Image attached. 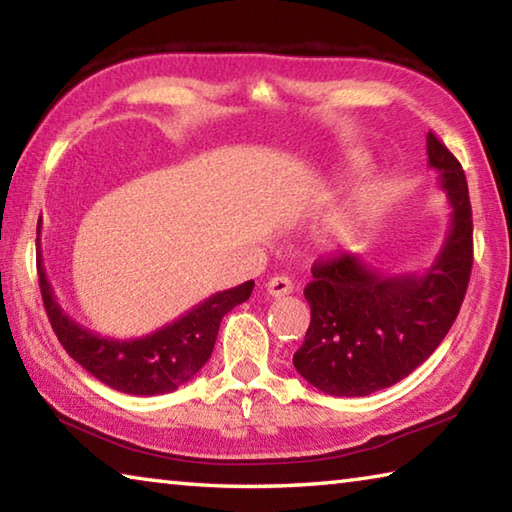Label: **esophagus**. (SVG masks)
Instances as JSON below:
<instances>
[{
	"mask_svg": "<svg viewBox=\"0 0 512 512\" xmlns=\"http://www.w3.org/2000/svg\"><path fill=\"white\" fill-rule=\"evenodd\" d=\"M266 291L271 293L273 298L289 296V293L293 291L291 277H287V275H275V277H271V280H268V284H266Z\"/></svg>",
	"mask_w": 512,
	"mask_h": 512,
	"instance_id": "1",
	"label": "esophagus"
}]
</instances>
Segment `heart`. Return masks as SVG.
<instances>
[{"mask_svg":"<svg viewBox=\"0 0 512 512\" xmlns=\"http://www.w3.org/2000/svg\"><path fill=\"white\" fill-rule=\"evenodd\" d=\"M375 201V196H372L370 192H363L361 196H359V205H361V210H366V207H370V203Z\"/></svg>","mask_w":512,"mask_h":512,"instance_id":"1","label":"heart"}]
</instances>
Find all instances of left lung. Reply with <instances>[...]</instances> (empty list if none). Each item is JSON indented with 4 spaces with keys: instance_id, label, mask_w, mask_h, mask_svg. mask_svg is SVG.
Returning <instances> with one entry per match:
<instances>
[{
    "instance_id": "8db88e82",
    "label": "left lung",
    "mask_w": 512,
    "mask_h": 512,
    "mask_svg": "<svg viewBox=\"0 0 512 512\" xmlns=\"http://www.w3.org/2000/svg\"><path fill=\"white\" fill-rule=\"evenodd\" d=\"M452 219L445 244L422 273L384 275L359 255L314 264L305 298L311 323L293 366L318 391L363 397L409 377L445 339L461 311L472 273V207L465 171L452 151L427 135Z\"/></svg>"
}]
</instances>
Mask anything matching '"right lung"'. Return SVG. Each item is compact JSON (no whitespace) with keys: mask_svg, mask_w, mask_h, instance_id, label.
<instances>
[{"mask_svg":"<svg viewBox=\"0 0 512 512\" xmlns=\"http://www.w3.org/2000/svg\"><path fill=\"white\" fill-rule=\"evenodd\" d=\"M36 246L42 302L60 345L90 375L128 395L151 397L171 393L192 379L210 359L223 316L232 307L246 302L255 287V282L248 280L235 289L219 291L151 334L117 341L90 332L60 309L42 266L40 239Z\"/></svg>","mask_w":512,"mask_h":512,"instance_id":"right-lung-1","label":"right lung"}]
</instances>
